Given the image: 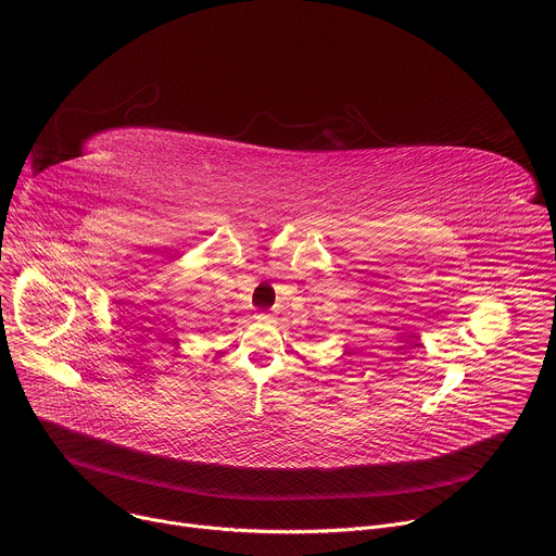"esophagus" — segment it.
<instances>
[{
	"label": "esophagus",
	"instance_id": "1",
	"mask_svg": "<svg viewBox=\"0 0 556 556\" xmlns=\"http://www.w3.org/2000/svg\"><path fill=\"white\" fill-rule=\"evenodd\" d=\"M273 316H275L273 312H260L257 319H262V321H273Z\"/></svg>",
	"mask_w": 556,
	"mask_h": 556
}]
</instances>
